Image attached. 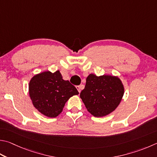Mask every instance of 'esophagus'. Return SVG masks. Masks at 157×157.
I'll list each match as a JSON object with an SVG mask.
<instances>
[{"label": "esophagus", "mask_w": 157, "mask_h": 157, "mask_svg": "<svg viewBox=\"0 0 157 157\" xmlns=\"http://www.w3.org/2000/svg\"><path fill=\"white\" fill-rule=\"evenodd\" d=\"M83 86H84L83 85H80V86H76L77 89H78L79 93L81 92V90H82V87H83Z\"/></svg>", "instance_id": "obj_1"}]
</instances>
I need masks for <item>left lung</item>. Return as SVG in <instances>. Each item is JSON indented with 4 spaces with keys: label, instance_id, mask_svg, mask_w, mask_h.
<instances>
[{
    "label": "left lung",
    "instance_id": "1",
    "mask_svg": "<svg viewBox=\"0 0 157 157\" xmlns=\"http://www.w3.org/2000/svg\"><path fill=\"white\" fill-rule=\"evenodd\" d=\"M124 86L117 76L90 74L86 78L80 98L87 110L95 117H102L113 112L120 104Z\"/></svg>",
    "mask_w": 157,
    "mask_h": 157
}]
</instances>
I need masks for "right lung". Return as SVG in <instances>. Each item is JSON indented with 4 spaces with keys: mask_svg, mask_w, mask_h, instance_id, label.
<instances>
[{
    "mask_svg": "<svg viewBox=\"0 0 157 157\" xmlns=\"http://www.w3.org/2000/svg\"><path fill=\"white\" fill-rule=\"evenodd\" d=\"M29 94L38 112L54 118L62 112L69 98L79 93L69 80L62 79L58 70L54 73L47 71L33 75L29 81Z\"/></svg>",
    "mask_w": 157,
    "mask_h": 157,
    "instance_id": "1",
    "label": "right lung"
}]
</instances>
